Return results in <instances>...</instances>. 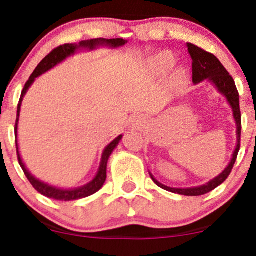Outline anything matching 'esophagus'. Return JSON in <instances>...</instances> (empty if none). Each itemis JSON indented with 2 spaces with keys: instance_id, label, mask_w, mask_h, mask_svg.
<instances>
[{
  "instance_id": "1",
  "label": "esophagus",
  "mask_w": 256,
  "mask_h": 256,
  "mask_svg": "<svg viewBox=\"0 0 256 256\" xmlns=\"http://www.w3.org/2000/svg\"><path fill=\"white\" fill-rule=\"evenodd\" d=\"M137 122H138V120H137Z\"/></svg>"
}]
</instances>
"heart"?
<instances>
[{"mask_svg": "<svg viewBox=\"0 0 256 256\" xmlns=\"http://www.w3.org/2000/svg\"><path fill=\"white\" fill-rule=\"evenodd\" d=\"M176 62V58L173 56L172 52H158V55H155L154 58L150 60V67L152 71L156 73H160V74H165L172 68L173 64ZM185 71L184 70H178L177 72L174 73V80L177 83H180L185 79Z\"/></svg>", "mask_w": 256, "mask_h": 256, "instance_id": "obj_1", "label": "heart"}]
</instances>
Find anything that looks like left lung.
Here are the masks:
<instances>
[{
	"instance_id": "left-lung-1",
	"label": "left lung",
	"mask_w": 256,
	"mask_h": 256,
	"mask_svg": "<svg viewBox=\"0 0 256 256\" xmlns=\"http://www.w3.org/2000/svg\"><path fill=\"white\" fill-rule=\"evenodd\" d=\"M188 52H189L190 56L192 58V83L198 84L201 82L207 80L210 84H213V86L218 90L220 95H222L226 98L228 106L231 107L232 114H234V120L236 122V148H234V152H232V156L228 165L225 167V170L220 173L219 176H216V178H213L212 180H210L208 183L204 185H200V186H192V188H171L167 186V185L160 183L154 178V176L149 172L150 178L152 179L155 184L158 186H160L161 189L167 190V192H173V194H179V195H185V196H200L204 195V194L212 192L216 189V186H219L220 184H222L226 180V178L228 177L232 168H234V162H236L237 155H238L240 146V95L238 91H237L236 84H234V78L228 74V72L226 71V68L222 66V62L214 56L210 52H204V49L198 48V46H194L192 43H186Z\"/></svg>"
}]
</instances>
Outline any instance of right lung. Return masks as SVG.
Listing matches in <instances>:
<instances>
[{"mask_svg": "<svg viewBox=\"0 0 256 256\" xmlns=\"http://www.w3.org/2000/svg\"><path fill=\"white\" fill-rule=\"evenodd\" d=\"M128 43V40H122V38H114V40H106V38H96V40H80L78 44L77 43H71V44H64V46H58L56 49H54L50 54L46 55V58L38 64L34 73L30 76L28 80L26 82L24 89L22 91V96H20L19 104H18V112H16V152H18V160H19L20 166H22V171H24L26 178L28 179V182L32 184V186L37 190L38 192L42 194V195L46 196L49 198L58 200V201H74V200L84 198H88V196L92 195V194L98 192L102 186H104L106 178H107V162L108 158L112 155L114 149L116 148L119 144V142L122 140V134H120L113 140L112 142L104 148V152H102L101 162H100V167L98 170V173L94 177L91 182L88 184L83 185V186L78 188H70V189H64V188L54 186V185H50L46 182L40 180L34 177L32 173L28 171V167L25 166L24 161H22V155L19 152V144H18V124H19V116H20V110H22V100H24V96L26 95L28 89L31 88V85L34 84V82L36 80V78L42 76L43 73L48 72L49 70L54 68L55 66H58V64H61L62 61L66 60L67 58L72 56L76 52L79 50H89L92 52L95 49L104 48V46H107V48L110 49H116L120 48V46H125Z\"/></svg>", "mask_w": 256, "mask_h": 256, "instance_id": "add662e5", "label": "right lung"}]
</instances>
